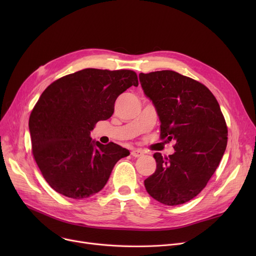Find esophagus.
<instances>
[{
    "mask_svg": "<svg viewBox=\"0 0 256 256\" xmlns=\"http://www.w3.org/2000/svg\"><path fill=\"white\" fill-rule=\"evenodd\" d=\"M130 154H132V156H135V158H139V156H143V152L140 150H132L130 152Z\"/></svg>",
    "mask_w": 256,
    "mask_h": 256,
    "instance_id": "1",
    "label": "esophagus"
}]
</instances>
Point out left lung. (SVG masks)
Masks as SVG:
<instances>
[{"label":"left lung","mask_w":256,"mask_h":256,"mask_svg":"<svg viewBox=\"0 0 256 256\" xmlns=\"http://www.w3.org/2000/svg\"><path fill=\"white\" fill-rule=\"evenodd\" d=\"M145 96L160 122V137L174 154L156 152V169L144 180L154 199L178 206L197 196L216 171L227 145V126L212 93L197 80L172 70L139 74Z\"/></svg>","instance_id":"1"}]
</instances>
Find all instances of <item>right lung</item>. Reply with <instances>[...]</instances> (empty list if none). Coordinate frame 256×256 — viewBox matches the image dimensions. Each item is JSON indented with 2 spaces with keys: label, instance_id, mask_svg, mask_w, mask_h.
Segmentation results:
<instances>
[{
  "label": "right lung",
  "instance_id": "1",
  "mask_svg": "<svg viewBox=\"0 0 256 256\" xmlns=\"http://www.w3.org/2000/svg\"><path fill=\"white\" fill-rule=\"evenodd\" d=\"M136 72L86 68L52 83L30 115L32 152L46 182L56 192L84 199L100 192L120 158L130 152L104 145L90 132L114 113L116 98L138 86Z\"/></svg>",
  "mask_w": 256,
  "mask_h": 256
}]
</instances>
